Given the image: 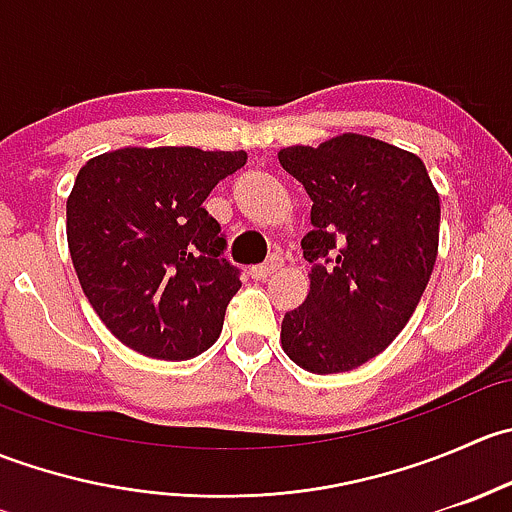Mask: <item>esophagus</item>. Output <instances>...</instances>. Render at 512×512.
I'll list each match as a JSON object with an SVG mask.
<instances>
[{
  "mask_svg": "<svg viewBox=\"0 0 512 512\" xmlns=\"http://www.w3.org/2000/svg\"><path fill=\"white\" fill-rule=\"evenodd\" d=\"M277 270H282V257L272 255L270 260L265 262V265H257V267H252V277H255V280H262V282H265L267 277H272V275H275Z\"/></svg>",
  "mask_w": 512,
  "mask_h": 512,
  "instance_id": "obj_1",
  "label": "esophagus"
}]
</instances>
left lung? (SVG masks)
Segmentation results:
<instances>
[{
    "instance_id": "left-lung-1",
    "label": "left lung",
    "mask_w": 512,
    "mask_h": 512,
    "mask_svg": "<svg viewBox=\"0 0 512 512\" xmlns=\"http://www.w3.org/2000/svg\"><path fill=\"white\" fill-rule=\"evenodd\" d=\"M277 158L312 198L309 294L282 319V349L312 374L352 371L384 352L421 302L441 200L421 158L361 133Z\"/></svg>"
}]
</instances>
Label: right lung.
I'll return each instance as SVG.
<instances>
[{
	"label": "right lung",
	"mask_w": 512,
	"mask_h": 512,
	"mask_svg": "<svg viewBox=\"0 0 512 512\" xmlns=\"http://www.w3.org/2000/svg\"><path fill=\"white\" fill-rule=\"evenodd\" d=\"M245 163V151L118 148L76 175L66 200L71 262L101 322L133 352L193 359L223 332L242 282L203 203Z\"/></svg>",
	"instance_id": "right-lung-1"
}]
</instances>
